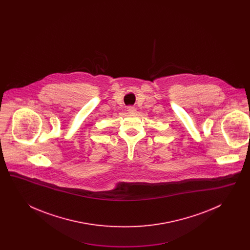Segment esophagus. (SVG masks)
<instances>
[{
  "label": "esophagus",
  "mask_w": 250,
  "mask_h": 250,
  "mask_svg": "<svg viewBox=\"0 0 250 250\" xmlns=\"http://www.w3.org/2000/svg\"><path fill=\"white\" fill-rule=\"evenodd\" d=\"M127 111H128L129 113H135V112H136V108L134 107H132V106H129V107H127Z\"/></svg>",
  "instance_id": "obj_1"
}]
</instances>
